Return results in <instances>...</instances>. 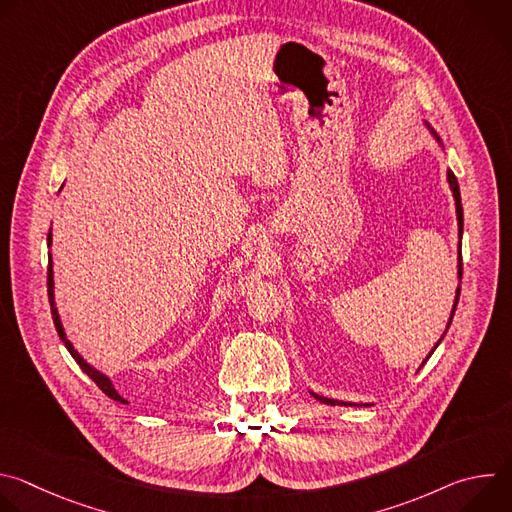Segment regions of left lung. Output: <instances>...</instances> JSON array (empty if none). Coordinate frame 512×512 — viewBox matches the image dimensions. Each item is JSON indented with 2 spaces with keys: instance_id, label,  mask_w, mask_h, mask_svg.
Masks as SVG:
<instances>
[{
  "instance_id": "obj_1",
  "label": "left lung",
  "mask_w": 512,
  "mask_h": 512,
  "mask_svg": "<svg viewBox=\"0 0 512 512\" xmlns=\"http://www.w3.org/2000/svg\"><path fill=\"white\" fill-rule=\"evenodd\" d=\"M423 125L427 127V131L431 133V137L437 141V145H440V148L444 150V141L440 139V135H437V131L423 119ZM446 152V150H444ZM448 184H450V190H452V196H454V202H456V221H458V281L462 283V233H464V212H462V198H460V186H458V180H456V176H454V172L448 168ZM460 283H458V287H456V298H454V306H452V312H450V318H448V326H446V330H444V334H442V338L435 342V346L431 348V352L427 354V358L433 354V350L440 346V342L444 340V336H446V332H448V328H450V324H452V318H454V314H456V306H458V300H460ZM427 358L421 362V367L423 364L427 362ZM419 367V369H421ZM310 395L316 399V401H320V403H324V405H340V407H371L373 403H360V405H356V403H350V401H336V399H328V397H322V395H318V393H314V391H310Z\"/></svg>"
}]
</instances>
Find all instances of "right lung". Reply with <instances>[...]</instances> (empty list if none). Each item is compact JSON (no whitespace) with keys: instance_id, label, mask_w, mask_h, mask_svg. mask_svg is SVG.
Here are the masks:
<instances>
[{"instance_id":"add662e5","label":"right lung","mask_w":512,"mask_h":512,"mask_svg":"<svg viewBox=\"0 0 512 512\" xmlns=\"http://www.w3.org/2000/svg\"><path fill=\"white\" fill-rule=\"evenodd\" d=\"M52 247V227H50V231H48V249ZM48 300H50V312H52V320H54V326H56V332H58V336H60V340L64 342V346H66V350L72 354V358H75L77 362H79V367L83 369V373H87L93 381H95V385L109 397V399H113V401H119V403H127L121 395H119V391L115 389V385H113V381H111V377H107L105 373H101L99 369H95L91 362H87L83 356H81V352L75 348V344H72L70 340H68V336H66V332H64V326H62V320H60V314H58V308H56V296H54V269H52V253H48Z\"/></svg>"}]
</instances>
